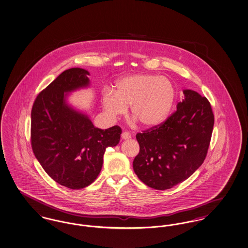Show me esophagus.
Segmentation results:
<instances>
[{
	"instance_id": "obj_1",
	"label": "esophagus",
	"mask_w": 248,
	"mask_h": 248,
	"mask_svg": "<svg viewBox=\"0 0 248 248\" xmlns=\"http://www.w3.org/2000/svg\"><path fill=\"white\" fill-rule=\"evenodd\" d=\"M122 139L126 140V139H131V135L128 132H123L122 134Z\"/></svg>"
}]
</instances>
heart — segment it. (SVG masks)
<instances>
[{
  "label": "heart",
  "instance_id": "obj_1",
  "mask_svg": "<svg viewBox=\"0 0 248 248\" xmlns=\"http://www.w3.org/2000/svg\"><path fill=\"white\" fill-rule=\"evenodd\" d=\"M173 84L165 77L153 74H136L117 80L113 92L106 90L101 97L105 110L119 116L130 106L131 114L145 127L164 123L175 101Z\"/></svg>",
  "mask_w": 248,
  "mask_h": 248
}]
</instances>
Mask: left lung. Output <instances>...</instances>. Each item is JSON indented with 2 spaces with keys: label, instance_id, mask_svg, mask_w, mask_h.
<instances>
[{
  "label": "left lung",
  "instance_id": "obj_1",
  "mask_svg": "<svg viewBox=\"0 0 248 248\" xmlns=\"http://www.w3.org/2000/svg\"><path fill=\"white\" fill-rule=\"evenodd\" d=\"M176 111L159 126L139 133L140 150L133 161L145 185L166 190L189 178L205 160L214 125L210 103L185 89Z\"/></svg>",
  "mask_w": 248,
  "mask_h": 248
}]
</instances>
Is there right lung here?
Segmentation results:
<instances>
[{
    "mask_svg": "<svg viewBox=\"0 0 248 248\" xmlns=\"http://www.w3.org/2000/svg\"><path fill=\"white\" fill-rule=\"evenodd\" d=\"M89 72L65 70L40 92L31 110V146L40 165L61 186L81 189L100 172L108 147L119 143L122 130L97 128L87 112L68 103L69 93L90 86Z\"/></svg>",
    "mask_w": 248,
    "mask_h": 248,
    "instance_id": "add662e5",
    "label": "right lung"
}]
</instances>
